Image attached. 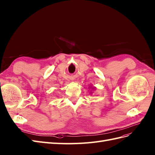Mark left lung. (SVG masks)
<instances>
[{
	"label": "left lung",
	"mask_w": 155,
	"mask_h": 155,
	"mask_svg": "<svg viewBox=\"0 0 155 155\" xmlns=\"http://www.w3.org/2000/svg\"><path fill=\"white\" fill-rule=\"evenodd\" d=\"M90 87H91V86H90ZM90 88H92V89H94V88H95V87H90ZM90 88H89V89H90ZM90 93H91V92H90Z\"/></svg>",
	"instance_id": "8db88e82"
}]
</instances>
